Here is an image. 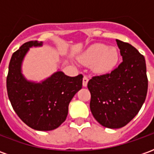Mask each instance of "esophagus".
Listing matches in <instances>:
<instances>
[{
	"label": "esophagus",
	"instance_id": "34e87169",
	"mask_svg": "<svg viewBox=\"0 0 154 154\" xmlns=\"http://www.w3.org/2000/svg\"><path fill=\"white\" fill-rule=\"evenodd\" d=\"M88 77H83V80H82V85H83V87H87V83H88Z\"/></svg>",
	"mask_w": 154,
	"mask_h": 154
}]
</instances>
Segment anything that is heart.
Returning <instances> with one entry per match:
<instances>
[{
	"label": "heart",
	"mask_w": 154,
	"mask_h": 154,
	"mask_svg": "<svg viewBox=\"0 0 154 154\" xmlns=\"http://www.w3.org/2000/svg\"><path fill=\"white\" fill-rule=\"evenodd\" d=\"M79 60L83 63H91L96 72L109 73L118 64L119 52L116 47H108L106 44L98 43L88 48L79 57Z\"/></svg>",
	"instance_id": "obj_1"
}]
</instances>
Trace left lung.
I'll return each instance as SVG.
<instances>
[{
	"label": "left lung",
	"mask_w": 154,
	"mask_h": 154,
	"mask_svg": "<svg viewBox=\"0 0 154 154\" xmlns=\"http://www.w3.org/2000/svg\"><path fill=\"white\" fill-rule=\"evenodd\" d=\"M116 42L122 63L110 73L93 77L87 84L94 118L110 129L130 122L141 109L148 91L144 57L131 44Z\"/></svg>",
	"instance_id": "left-lung-1"
}]
</instances>
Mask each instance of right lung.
<instances>
[{"label": "right lung", "instance_id": "right-lung-1", "mask_svg": "<svg viewBox=\"0 0 154 154\" xmlns=\"http://www.w3.org/2000/svg\"><path fill=\"white\" fill-rule=\"evenodd\" d=\"M43 42L29 41L12 54L6 78V88L13 109L32 129L48 131L57 129L67 118L68 106L82 87L83 76L68 77L57 71L40 82L27 80L22 63L29 48L41 47Z\"/></svg>", "mask_w": 154, "mask_h": 154}]
</instances>
